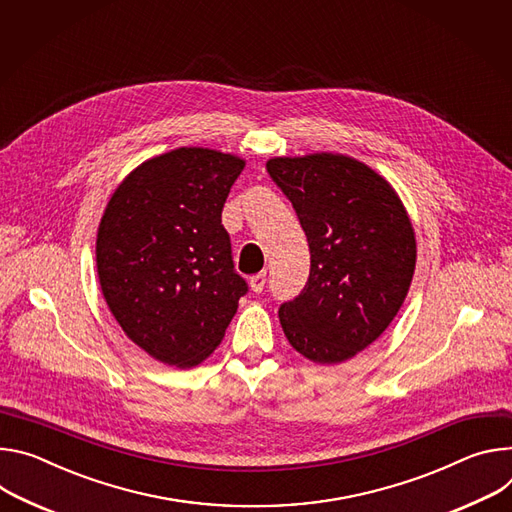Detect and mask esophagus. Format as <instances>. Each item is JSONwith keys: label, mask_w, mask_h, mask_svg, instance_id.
I'll use <instances>...</instances> for the list:
<instances>
[{"label": "esophagus", "mask_w": 512, "mask_h": 512, "mask_svg": "<svg viewBox=\"0 0 512 512\" xmlns=\"http://www.w3.org/2000/svg\"><path fill=\"white\" fill-rule=\"evenodd\" d=\"M264 287H266V272L254 274V276L250 278V289H252L254 293H262Z\"/></svg>", "instance_id": "obj_1"}]
</instances>
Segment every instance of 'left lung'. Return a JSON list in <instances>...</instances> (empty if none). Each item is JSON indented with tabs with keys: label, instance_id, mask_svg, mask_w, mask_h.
Returning <instances> with one entry per match:
<instances>
[{
	"label": "left lung",
	"instance_id": "obj_1",
	"mask_svg": "<svg viewBox=\"0 0 512 512\" xmlns=\"http://www.w3.org/2000/svg\"><path fill=\"white\" fill-rule=\"evenodd\" d=\"M309 242L303 291L278 309L289 344L315 364L354 358L399 313L415 272L411 219L394 189L344 154L270 158Z\"/></svg>",
	"mask_w": 512,
	"mask_h": 512
}]
</instances>
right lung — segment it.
<instances>
[{
  "label": "right lung",
  "instance_id": "add662e5",
  "mask_svg": "<svg viewBox=\"0 0 512 512\" xmlns=\"http://www.w3.org/2000/svg\"><path fill=\"white\" fill-rule=\"evenodd\" d=\"M244 164L209 148L170 150L132 170L105 207L95 248L105 303L162 364L203 362L248 293L221 223Z\"/></svg>",
  "mask_w": 512,
  "mask_h": 512
}]
</instances>
